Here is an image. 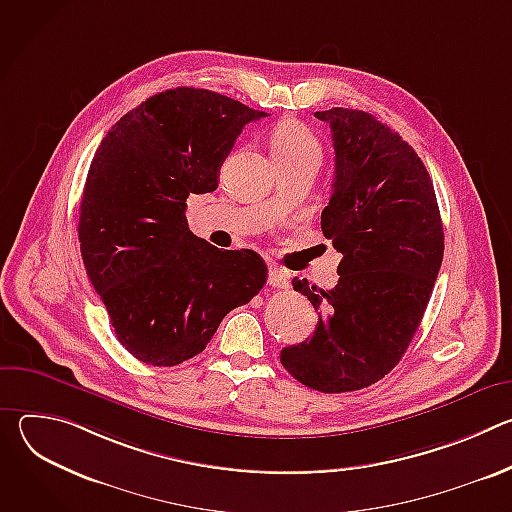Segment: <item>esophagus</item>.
Returning <instances> with one entry per match:
<instances>
[{
  "label": "esophagus",
  "instance_id": "esophagus-1",
  "mask_svg": "<svg viewBox=\"0 0 512 512\" xmlns=\"http://www.w3.org/2000/svg\"><path fill=\"white\" fill-rule=\"evenodd\" d=\"M267 283L271 287H277V289H287L289 287V279H287V273L283 269H279L277 265H271L269 267V273H267Z\"/></svg>",
  "mask_w": 512,
  "mask_h": 512
}]
</instances>
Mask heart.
<instances>
[{
	"label": "heart",
	"mask_w": 512,
	"mask_h": 512,
	"mask_svg": "<svg viewBox=\"0 0 512 512\" xmlns=\"http://www.w3.org/2000/svg\"><path fill=\"white\" fill-rule=\"evenodd\" d=\"M271 154L277 164L298 162L304 158H320L318 137L300 121H283L271 135Z\"/></svg>",
	"instance_id": "b5f03b06"
}]
</instances>
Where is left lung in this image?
<instances>
[{"label":"left lung","mask_w":512,"mask_h":512,"mask_svg":"<svg viewBox=\"0 0 512 512\" xmlns=\"http://www.w3.org/2000/svg\"><path fill=\"white\" fill-rule=\"evenodd\" d=\"M332 131L334 184L322 233L342 253L338 283L294 279L316 308L312 338L281 350L285 371L322 393H348L389 375L425 314L444 259V225L415 150L371 113H314Z\"/></svg>","instance_id":"left-lung-1"}]
</instances>
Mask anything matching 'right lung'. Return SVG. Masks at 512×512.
Masks as SVG:
<instances>
[{"label":"right lung","mask_w":512,"mask_h":512,"mask_svg":"<svg viewBox=\"0 0 512 512\" xmlns=\"http://www.w3.org/2000/svg\"><path fill=\"white\" fill-rule=\"evenodd\" d=\"M263 111L178 87L125 113L91 162L79 210L87 275L123 348L154 367L200 354L223 318L251 302L267 265L221 251L186 221V198L212 192L237 135Z\"/></svg>","instance_id":"right-lung-1"}]
</instances>
